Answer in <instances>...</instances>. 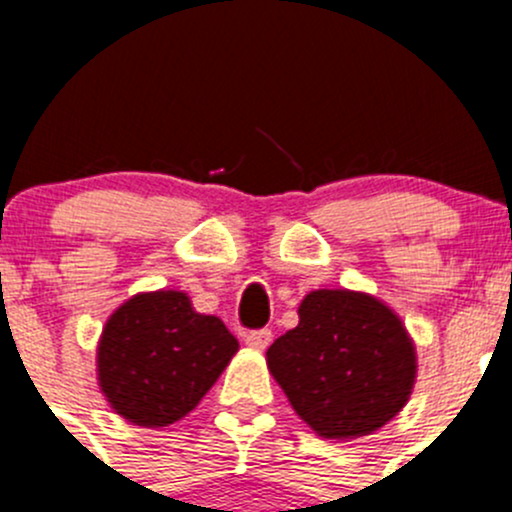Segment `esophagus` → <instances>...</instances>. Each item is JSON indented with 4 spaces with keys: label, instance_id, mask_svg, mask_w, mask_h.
<instances>
[{
    "label": "esophagus",
    "instance_id": "34e87169",
    "mask_svg": "<svg viewBox=\"0 0 512 512\" xmlns=\"http://www.w3.org/2000/svg\"><path fill=\"white\" fill-rule=\"evenodd\" d=\"M270 342H272L270 329H257V332H247L245 334V344L250 349H257V352H262V349L270 347Z\"/></svg>",
    "mask_w": 512,
    "mask_h": 512
}]
</instances>
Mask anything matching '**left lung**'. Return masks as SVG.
Segmentation results:
<instances>
[{"label": "left lung", "mask_w": 512, "mask_h": 512, "mask_svg": "<svg viewBox=\"0 0 512 512\" xmlns=\"http://www.w3.org/2000/svg\"><path fill=\"white\" fill-rule=\"evenodd\" d=\"M297 314V327L267 349V369L317 436H369L404 409L416 347L389 304L354 289H314Z\"/></svg>", "instance_id": "obj_1"}]
</instances>
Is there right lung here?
Listing matches in <instances>:
<instances>
[{
    "label": "right lung",
    "mask_w": 512,
    "mask_h": 512,
    "mask_svg": "<svg viewBox=\"0 0 512 512\" xmlns=\"http://www.w3.org/2000/svg\"><path fill=\"white\" fill-rule=\"evenodd\" d=\"M240 344L180 289L138 292L106 319L96 347L101 394L133 426L180 421L213 389Z\"/></svg>",
    "instance_id": "right-lung-1"
}]
</instances>
